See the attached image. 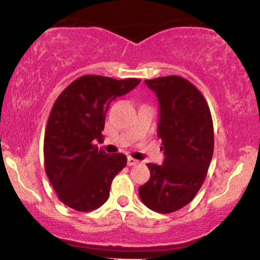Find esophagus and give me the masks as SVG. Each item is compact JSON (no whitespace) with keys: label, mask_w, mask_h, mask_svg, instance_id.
Here are the masks:
<instances>
[{"label":"esophagus","mask_w":260,"mask_h":260,"mask_svg":"<svg viewBox=\"0 0 260 260\" xmlns=\"http://www.w3.org/2000/svg\"><path fill=\"white\" fill-rule=\"evenodd\" d=\"M127 164H128V166H134V165H138L139 161L133 159L132 156H129V157H128V160H127Z\"/></svg>","instance_id":"34e87169"}]
</instances>
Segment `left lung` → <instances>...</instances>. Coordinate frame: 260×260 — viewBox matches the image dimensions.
Here are the masks:
<instances>
[{"instance_id":"left-lung-1","label":"left lung","mask_w":260,"mask_h":260,"mask_svg":"<svg viewBox=\"0 0 260 260\" xmlns=\"http://www.w3.org/2000/svg\"><path fill=\"white\" fill-rule=\"evenodd\" d=\"M160 104L157 137L162 165L147 164L150 178L139 187L142 202L160 214L180 210L194 198L207 177L214 151L210 109L203 94L180 76L145 80Z\"/></svg>"}]
</instances>
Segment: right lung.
Wrapping results in <instances>:
<instances>
[{
    "label": "right lung",
    "mask_w": 260,
    "mask_h": 260,
    "mask_svg": "<svg viewBox=\"0 0 260 260\" xmlns=\"http://www.w3.org/2000/svg\"><path fill=\"white\" fill-rule=\"evenodd\" d=\"M139 83L137 78L86 74L73 80L56 99L45 131V171L67 207L90 211L109 198L113 177L126 166L127 157L106 154L94 142L103 137L111 101Z\"/></svg>",
    "instance_id": "add662e5"
}]
</instances>
